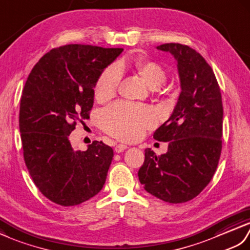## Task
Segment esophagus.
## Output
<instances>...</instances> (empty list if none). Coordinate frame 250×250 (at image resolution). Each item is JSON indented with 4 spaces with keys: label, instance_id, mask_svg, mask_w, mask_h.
I'll list each match as a JSON object with an SVG mask.
<instances>
[{
    "label": "esophagus",
    "instance_id": "obj_1",
    "mask_svg": "<svg viewBox=\"0 0 250 250\" xmlns=\"http://www.w3.org/2000/svg\"><path fill=\"white\" fill-rule=\"evenodd\" d=\"M126 148H128V146H125V144H118V146H115L114 151H115L116 153H122V152H124Z\"/></svg>",
    "mask_w": 250,
    "mask_h": 250
}]
</instances>
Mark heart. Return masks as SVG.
<instances>
[{"label": "heart", "instance_id": "heart-1", "mask_svg": "<svg viewBox=\"0 0 250 250\" xmlns=\"http://www.w3.org/2000/svg\"><path fill=\"white\" fill-rule=\"evenodd\" d=\"M135 70L146 84L156 88L167 79V73L162 65L147 59H139L134 64ZM119 65H111L98 77L94 94L98 102L113 98L121 80ZM155 124L153 111L146 106L129 103H119L104 111L102 126L109 135L124 141H135L143 136L146 129Z\"/></svg>", "mask_w": 250, "mask_h": 250}]
</instances>
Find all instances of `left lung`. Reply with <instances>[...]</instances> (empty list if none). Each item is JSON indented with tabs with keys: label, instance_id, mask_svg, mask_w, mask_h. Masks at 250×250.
I'll return each mask as SVG.
<instances>
[{
	"label": "left lung",
	"instance_id": "left-lung-1",
	"mask_svg": "<svg viewBox=\"0 0 250 250\" xmlns=\"http://www.w3.org/2000/svg\"><path fill=\"white\" fill-rule=\"evenodd\" d=\"M177 62L181 94L171 116L154 132L169 142L157 156L146 148L138 172L144 189L160 200L184 203L200 193L212 180L223 147V102L212 67L200 53L181 43L157 47Z\"/></svg>",
	"mask_w": 250,
	"mask_h": 250
}]
</instances>
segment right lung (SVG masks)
Instances as JSON below:
<instances>
[{
  "label": "right lung",
  "instance_id": "obj_1",
  "mask_svg": "<svg viewBox=\"0 0 250 250\" xmlns=\"http://www.w3.org/2000/svg\"><path fill=\"white\" fill-rule=\"evenodd\" d=\"M122 48L66 45L38 61L22 91L19 112L24 162L36 187L50 201L73 207L102 190L113 149L93 141L76 151L69 135L90 119L98 77Z\"/></svg>",
  "mask_w": 250,
  "mask_h": 250
}]
</instances>
